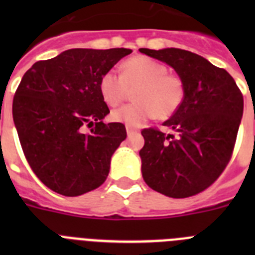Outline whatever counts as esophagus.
<instances>
[{"label": "esophagus", "instance_id": "1", "mask_svg": "<svg viewBox=\"0 0 255 255\" xmlns=\"http://www.w3.org/2000/svg\"><path fill=\"white\" fill-rule=\"evenodd\" d=\"M126 131H128V135H131V134H134V132H136V131H139L138 129H136V128H132V126H126Z\"/></svg>", "mask_w": 255, "mask_h": 255}]
</instances>
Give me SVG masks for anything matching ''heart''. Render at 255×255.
I'll list each match as a JSON object with an SVG mask.
<instances>
[{
  "label": "heart",
  "instance_id": "obj_1",
  "mask_svg": "<svg viewBox=\"0 0 255 255\" xmlns=\"http://www.w3.org/2000/svg\"><path fill=\"white\" fill-rule=\"evenodd\" d=\"M167 71L166 65L148 56L128 58L121 65V74L115 70L106 71L101 76L100 93L108 106H119L135 88V102L112 111V120L139 126L157 115L167 119L177 112L185 100V82Z\"/></svg>",
  "mask_w": 255,
  "mask_h": 255
}]
</instances>
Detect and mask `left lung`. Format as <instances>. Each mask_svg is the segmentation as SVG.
<instances>
[{"mask_svg":"<svg viewBox=\"0 0 255 255\" xmlns=\"http://www.w3.org/2000/svg\"><path fill=\"white\" fill-rule=\"evenodd\" d=\"M163 61L185 82L181 107L163 125L141 130V172L153 190L170 198L197 195L213 184L229 164L242 121L244 100L225 69L179 48H140Z\"/></svg>","mask_w":255,"mask_h":255,"instance_id":"left-lung-1","label":"left lung"}]
</instances>
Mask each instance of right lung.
Returning <instances> with one entry per match:
<instances>
[{
  "mask_svg": "<svg viewBox=\"0 0 255 255\" xmlns=\"http://www.w3.org/2000/svg\"><path fill=\"white\" fill-rule=\"evenodd\" d=\"M131 49L74 48L35 62L12 101V117L29 166L47 188L78 197L101 186L111 155L125 140L100 93L101 76ZM87 127H92L91 132Z\"/></svg>",
  "mask_w": 255,
  "mask_h": 255,
  "instance_id": "obj_1",
  "label": "right lung"
}]
</instances>
